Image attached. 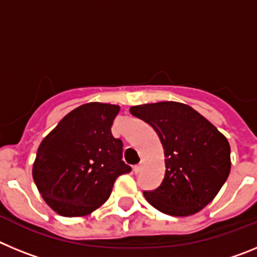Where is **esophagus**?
Masks as SVG:
<instances>
[{"instance_id":"34e87169","label":"esophagus","mask_w":257,"mask_h":257,"mask_svg":"<svg viewBox=\"0 0 257 257\" xmlns=\"http://www.w3.org/2000/svg\"><path fill=\"white\" fill-rule=\"evenodd\" d=\"M143 166H144V161H140L139 165H136L135 167H134V171H135L136 174H138V172H140L143 170Z\"/></svg>"}]
</instances>
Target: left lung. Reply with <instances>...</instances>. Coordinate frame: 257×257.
Here are the masks:
<instances>
[{
  "label": "left lung",
  "instance_id": "left-lung-1",
  "mask_svg": "<svg viewBox=\"0 0 257 257\" xmlns=\"http://www.w3.org/2000/svg\"><path fill=\"white\" fill-rule=\"evenodd\" d=\"M151 124L165 151L166 174L160 188L144 192L158 211L189 216L212 201L230 172V145L208 119L187 104L158 101L130 108Z\"/></svg>",
  "mask_w": 257,
  "mask_h": 257
}]
</instances>
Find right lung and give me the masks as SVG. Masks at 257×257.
<instances>
[{"label":"right lung","instance_id":"right-lung-1","mask_svg":"<svg viewBox=\"0 0 257 257\" xmlns=\"http://www.w3.org/2000/svg\"><path fill=\"white\" fill-rule=\"evenodd\" d=\"M119 105L83 104L68 113L38 147L32 175L56 213L81 217L100 207L115 179L130 172L110 127Z\"/></svg>","mask_w":257,"mask_h":257}]
</instances>
